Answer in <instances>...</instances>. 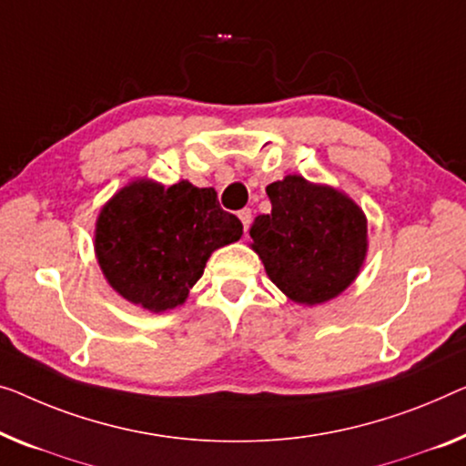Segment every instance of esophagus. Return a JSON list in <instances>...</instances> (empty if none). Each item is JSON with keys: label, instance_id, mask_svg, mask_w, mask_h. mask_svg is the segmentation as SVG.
Masks as SVG:
<instances>
[{"label": "esophagus", "instance_id": "obj_1", "mask_svg": "<svg viewBox=\"0 0 466 466\" xmlns=\"http://www.w3.org/2000/svg\"><path fill=\"white\" fill-rule=\"evenodd\" d=\"M238 218H240V221H242V228H245V232H247L248 226H251L253 211H251V209H242V211H238Z\"/></svg>", "mask_w": 466, "mask_h": 466}]
</instances>
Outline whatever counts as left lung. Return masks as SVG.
Wrapping results in <instances>:
<instances>
[{
    "label": "left lung",
    "instance_id": "1",
    "mask_svg": "<svg viewBox=\"0 0 466 466\" xmlns=\"http://www.w3.org/2000/svg\"><path fill=\"white\" fill-rule=\"evenodd\" d=\"M272 213L257 215L253 248L284 295L316 305L337 297L366 257V218L345 194L287 176L268 188Z\"/></svg>",
    "mask_w": 466,
    "mask_h": 466
}]
</instances>
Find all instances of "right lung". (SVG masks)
<instances>
[{
	"mask_svg": "<svg viewBox=\"0 0 466 466\" xmlns=\"http://www.w3.org/2000/svg\"><path fill=\"white\" fill-rule=\"evenodd\" d=\"M240 236V219L221 209L213 188L137 179L100 211L96 255L116 293L163 311L184 303L215 248Z\"/></svg>",
	"mask_w": 466,
	"mask_h": 466,
	"instance_id": "1",
	"label": "right lung"
}]
</instances>
